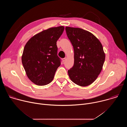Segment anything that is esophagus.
Wrapping results in <instances>:
<instances>
[{
    "mask_svg": "<svg viewBox=\"0 0 127 127\" xmlns=\"http://www.w3.org/2000/svg\"><path fill=\"white\" fill-rule=\"evenodd\" d=\"M67 59V58L66 57V58H63L62 59V61H63V62H65V61H66V60Z\"/></svg>",
    "mask_w": 127,
    "mask_h": 127,
    "instance_id": "esophagus-1",
    "label": "esophagus"
}]
</instances>
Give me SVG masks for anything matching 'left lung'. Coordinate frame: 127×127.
<instances>
[{
  "label": "left lung",
  "mask_w": 127,
  "mask_h": 127,
  "mask_svg": "<svg viewBox=\"0 0 127 127\" xmlns=\"http://www.w3.org/2000/svg\"><path fill=\"white\" fill-rule=\"evenodd\" d=\"M66 33L74 49V65L68 71L72 82L87 86L97 78L102 69L105 53L99 40L90 32L66 27Z\"/></svg>",
  "instance_id": "8db88e82"
}]
</instances>
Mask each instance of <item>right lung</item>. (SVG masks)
<instances>
[{"mask_svg": "<svg viewBox=\"0 0 127 127\" xmlns=\"http://www.w3.org/2000/svg\"><path fill=\"white\" fill-rule=\"evenodd\" d=\"M64 27L50 28L34 35L26 43L22 61L29 79L37 85H45L53 80L61 65L57 56V40Z\"/></svg>", "mask_w": 127, "mask_h": 127, "instance_id": "right-lung-1", "label": "right lung"}]
</instances>
